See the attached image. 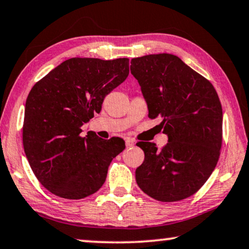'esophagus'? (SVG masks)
<instances>
[{
	"label": "esophagus",
	"instance_id": "1",
	"mask_svg": "<svg viewBox=\"0 0 249 249\" xmlns=\"http://www.w3.org/2000/svg\"><path fill=\"white\" fill-rule=\"evenodd\" d=\"M125 146H127V148L133 147L135 146V140L131 139V138H127V139H125Z\"/></svg>",
	"mask_w": 249,
	"mask_h": 249
}]
</instances>
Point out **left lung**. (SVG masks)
I'll list each match as a JSON object with an SVG mask.
<instances>
[{"label":"left lung","instance_id":"obj_1","mask_svg":"<svg viewBox=\"0 0 249 249\" xmlns=\"http://www.w3.org/2000/svg\"><path fill=\"white\" fill-rule=\"evenodd\" d=\"M132 75L146 99L149 118H161L168 143L138 142L144 160L136 169L140 189L156 200L193 196L215 169L223 142V109L215 88L169 53L131 60Z\"/></svg>","mask_w":249,"mask_h":249}]
</instances>
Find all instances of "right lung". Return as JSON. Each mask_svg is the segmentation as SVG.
I'll use <instances>...</instances> for the list:
<instances>
[{
  "label": "right lung",
  "mask_w": 249,
  "mask_h": 249,
  "mask_svg": "<svg viewBox=\"0 0 249 249\" xmlns=\"http://www.w3.org/2000/svg\"><path fill=\"white\" fill-rule=\"evenodd\" d=\"M128 74L127 58H72L33 86L25 102L23 147L37 180L50 193L82 199L105 183L124 141L95 133L81 137V127L101 111L106 95Z\"/></svg>",
  "instance_id": "right-lung-1"
}]
</instances>
